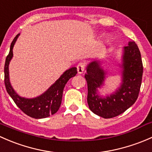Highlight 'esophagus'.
Masks as SVG:
<instances>
[{"label":"esophagus","instance_id":"esophagus-1","mask_svg":"<svg viewBox=\"0 0 152 152\" xmlns=\"http://www.w3.org/2000/svg\"><path fill=\"white\" fill-rule=\"evenodd\" d=\"M86 68V64L84 62H80L78 64L77 66V72L79 74H81L84 72Z\"/></svg>","mask_w":152,"mask_h":152}]
</instances>
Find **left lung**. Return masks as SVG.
<instances>
[{"mask_svg":"<svg viewBox=\"0 0 152 152\" xmlns=\"http://www.w3.org/2000/svg\"><path fill=\"white\" fill-rule=\"evenodd\" d=\"M122 84L115 93L106 98L97 94V88L104 80V72L99 61L89 64L85 78L88 85L87 102L90 110L97 115L110 118L120 115L130 107L138 97L143 76L141 55L135 42L124 48Z\"/></svg>","mask_w":152,"mask_h":152,"instance_id":"1","label":"left lung"}]
</instances>
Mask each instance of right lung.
Segmentation results:
<instances>
[{"label": "right lung", "instance_id": "add662e5", "mask_svg": "<svg viewBox=\"0 0 152 152\" xmlns=\"http://www.w3.org/2000/svg\"><path fill=\"white\" fill-rule=\"evenodd\" d=\"M19 34L15 37L10 46L9 55L6 58L4 66V83L9 96L12 98L17 106L24 113L34 118H43L53 115L58 110L61 104L63 91L69 80L77 73L76 67L66 70L58 80L53 84L46 92L34 99H26L20 96L14 91L9 82V64L13 56V47Z\"/></svg>", "mask_w": 152, "mask_h": 152}]
</instances>
